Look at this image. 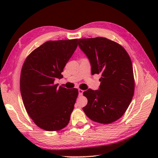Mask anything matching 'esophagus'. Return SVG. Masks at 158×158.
Returning a JSON list of instances; mask_svg holds the SVG:
<instances>
[{
	"mask_svg": "<svg viewBox=\"0 0 158 158\" xmlns=\"http://www.w3.org/2000/svg\"><path fill=\"white\" fill-rule=\"evenodd\" d=\"M78 91H79V96L83 95V92H84L83 89H79Z\"/></svg>",
	"mask_w": 158,
	"mask_h": 158,
	"instance_id": "esophagus-1",
	"label": "esophagus"
}]
</instances>
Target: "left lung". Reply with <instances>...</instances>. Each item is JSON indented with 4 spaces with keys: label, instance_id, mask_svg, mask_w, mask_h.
I'll use <instances>...</instances> for the list:
<instances>
[{
    "label": "left lung",
    "instance_id": "8db88e82",
    "mask_svg": "<svg viewBox=\"0 0 158 158\" xmlns=\"http://www.w3.org/2000/svg\"><path fill=\"white\" fill-rule=\"evenodd\" d=\"M78 44L91 64L92 75L101 74L98 90L83 92L88 104L83 108L94 122L110 123L122 117L132 101L135 79L126 49L106 38L79 39Z\"/></svg>",
    "mask_w": 158,
    "mask_h": 158
}]
</instances>
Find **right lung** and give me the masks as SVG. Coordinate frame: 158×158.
<instances>
[{
  "label": "right lung",
  "mask_w": 158,
  "mask_h": 158,
  "mask_svg": "<svg viewBox=\"0 0 158 158\" xmlns=\"http://www.w3.org/2000/svg\"><path fill=\"white\" fill-rule=\"evenodd\" d=\"M78 45V39L49 41L32 52L22 66L20 92L23 105L36 126L60 130L70 121L78 96L77 88L55 84Z\"/></svg>",
  "instance_id": "right-lung-1"
}]
</instances>
